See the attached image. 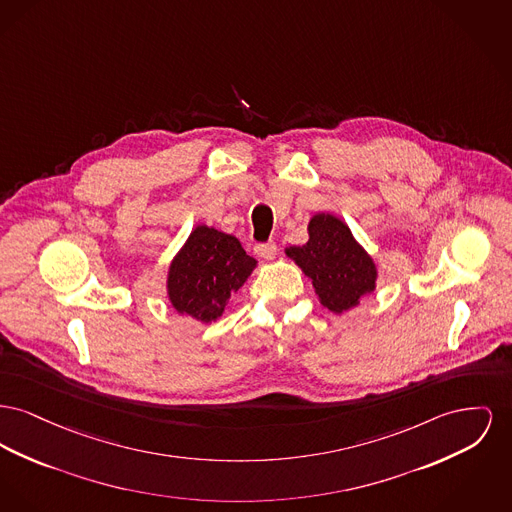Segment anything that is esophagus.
Returning <instances> with one entry per match:
<instances>
[{
	"label": "esophagus",
	"instance_id": "esophagus-1",
	"mask_svg": "<svg viewBox=\"0 0 512 512\" xmlns=\"http://www.w3.org/2000/svg\"><path fill=\"white\" fill-rule=\"evenodd\" d=\"M255 255L265 259V261H272L276 257V243L267 241V243H261V245H255Z\"/></svg>",
	"mask_w": 512,
	"mask_h": 512
}]
</instances>
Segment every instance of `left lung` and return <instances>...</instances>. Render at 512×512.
<instances>
[{"label": "left lung", "mask_w": 512, "mask_h": 512, "mask_svg": "<svg viewBox=\"0 0 512 512\" xmlns=\"http://www.w3.org/2000/svg\"><path fill=\"white\" fill-rule=\"evenodd\" d=\"M307 234L309 240L303 245L286 247L284 253L311 280L323 307L344 313L375 292L377 263L342 218L317 212L307 224Z\"/></svg>", "instance_id": "obj_1"}]
</instances>
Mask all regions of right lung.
Masks as SVG:
<instances>
[{
    "instance_id": "add662e5",
    "label": "right lung",
    "mask_w": 512,
    "mask_h": 512,
    "mask_svg": "<svg viewBox=\"0 0 512 512\" xmlns=\"http://www.w3.org/2000/svg\"><path fill=\"white\" fill-rule=\"evenodd\" d=\"M255 267L236 236L197 224L170 261L166 296L176 313L211 325Z\"/></svg>"
}]
</instances>
